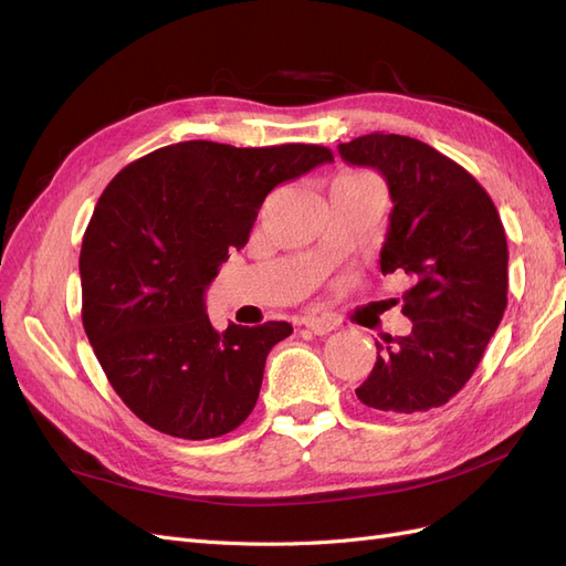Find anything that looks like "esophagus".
<instances>
[{
  "label": "esophagus",
  "instance_id": "1",
  "mask_svg": "<svg viewBox=\"0 0 566 566\" xmlns=\"http://www.w3.org/2000/svg\"><path fill=\"white\" fill-rule=\"evenodd\" d=\"M304 325L310 328L314 335H328L335 331V321L325 318V316H306Z\"/></svg>",
  "mask_w": 566,
  "mask_h": 566
}]
</instances>
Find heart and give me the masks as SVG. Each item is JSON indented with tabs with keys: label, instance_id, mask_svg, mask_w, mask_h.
Segmentation results:
<instances>
[{
	"label": "heart",
	"instance_id": "1",
	"mask_svg": "<svg viewBox=\"0 0 566 566\" xmlns=\"http://www.w3.org/2000/svg\"><path fill=\"white\" fill-rule=\"evenodd\" d=\"M349 177H358V179H368V177H364V175H349Z\"/></svg>",
	"mask_w": 566,
	"mask_h": 566
}]
</instances>
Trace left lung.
Returning a JSON list of instances; mask_svg holds the SVG:
<instances>
[{
  "instance_id": "left-lung-1",
  "label": "left lung",
  "mask_w": 566,
  "mask_h": 566,
  "mask_svg": "<svg viewBox=\"0 0 566 566\" xmlns=\"http://www.w3.org/2000/svg\"><path fill=\"white\" fill-rule=\"evenodd\" d=\"M345 163L378 169L394 208L382 273H406V337L385 335L361 403L389 416L443 406L465 387L507 306V241L479 181L432 146L401 134H366L337 146Z\"/></svg>"
}]
</instances>
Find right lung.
<instances>
[{"mask_svg":"<svg viewBox=\"0 0 566 566\" xmlns=\"http://www.w3.org/2000/svg\"><path fill=\"white\" fill-rule=\"evenodd\" d=\"M323 163L333 153L314 144L181 142L101 193L80 252L82 323L117 397L153 430L214 439L252 413L266 356L293 325L214 331L205 290L273 188Z\"/></svg>","mask_w":566,"mask_h":566,"instance_id":"obj_1","label":"right lung"}]
</instances>
